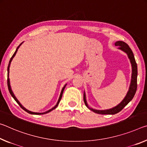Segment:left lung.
I'll return each instance as SVG.
<instances>
[{
  "label": "left lung",
  "instance_id": "1",
  "mask_svg": "<svg viewBox=\"0 0 147 147\" xmlns=\"http://www.w3.org/2000/svg\"><path fill=\"white\" fill-rule=\"evenodd\" d=\"M115 45L116 46H119V49L122 50V51L126 53L128 55V57L129 58V61L131 64V68H132V73H131V83L130 85H129V90L127 92L126 96L123 99V100L119 103V105H117V106L111 108L109 109L106 110H96L90 108L88 106L87 102L86 100V96L85 93L84 92L83 95V100L84 102L85 103V105L88 108L92 111L93 112L96 113L98 114H102V115H115L121 111L123 109V108L128 104V103L130 102V101L133 99L135 94L136 92L137 87H138V84H137V78H138V66H137V63L135 60L134 55L133 52H132L130 47H129V45L126 44V43L122 42V41H118L115 43Z\"/></svg>",
  "mask_w": 147,
  "mask_h": 147
}]
</instances>
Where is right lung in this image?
<instances>
[{"label": "right lung", "mask_w": 147, "mask_h": 147, "mask_svg": "<svg viewBox=\"0 0 147 147\" xmlns=\"http://www.w3.org/2000/svg\"><path fill=\"white\" fill-rule=\"evenodd\" d=\"M23 44V42L21 43V44L19 45V46L17 47V49H16V51H15V53H14V54L13 55V56L11 57V59H10V61H9V64H8V80H7V83H8V90H9V93H10V94L11 95V96H12V97L13 98V99L16 100V102L18 103L19 104V106H20L21 108H22V109H23V110H25L26 112H27V113H28L29 114H32V115H43V114H46V113H49V112H50V111H51L52 110H53V109H55V108H56L57 106H58V105H59V102H60V101H61V98H62V94H63V92H64V88H65V87H66V85H65L64 86V87L62 88V90H61V94H60V96H59V100H58V102H57V104L55 105V107H53L52 108V109H49V110H48V111H45V112H44V113H34V112H32V111H28V110H27L26 109H25V107H24L20 103V102H19L18 101V100L16 98V97L15 96V95L13 94V92H12V90H11V86H10V82H9V66H10V64H11V61H12V59H13V58L15 57V55H16V53H17V51H18V49H19V47L21 46V45Z\"/></svg>", "instance_id": "obj_1"}]
</instances>
